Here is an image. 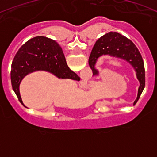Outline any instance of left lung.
Returning a JSON list of instances; mask_svg holds the SVG:
<instances>
[{
	"instance_id": "left-lung-1",
	"label": "left lung",
	"mask_w": 157,
	"mask_h": 157,
	"mask_svg": "<svg viewBox=\"0 0 157 157\" xmlns=\"http://www.w3.org/2000/svg\"><path fill=\"white\" fill-rule=\"evenodd\" d=\"M106 55L124 59L134 68L137 78L140 83L138 97L134 102V104H136L145 84V67L141 53L134 43L125 36L117 32H109L96 41L89 57V64L92 69L94 75H98V71L95 68L98 59Z\"/></svg>"
}]
</instances>
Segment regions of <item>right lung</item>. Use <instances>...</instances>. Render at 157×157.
Here are the masks:
<instances>
[{
    "label": "right lung",
    "mask_w": 157,
    "mask_h": 157,
    "mask_svg": "<svg viewBox=\"0 0 157 157\" xmlns=\"http://www.w3.org/2000/svg\"><path fill=\"white\" fill-rule=\"evenodd\" d=\"M36 71L50 72L59 78L76 79L78 77L68 67L61 47L56 41L44 36L33 37L20 47L12 63V89L23 105L19 84L27 75Z\"/></svg>",
    "instance_id": "1"
}]
</instances>
